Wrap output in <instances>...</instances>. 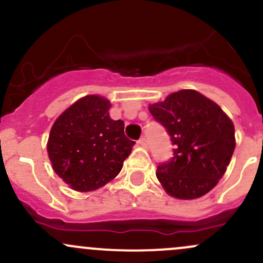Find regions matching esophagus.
<instances>
[{
	"mask_svg": "<svg viewBox=\"0 0 263 263\" xmlns=\"http://www.w3.org/2000/svg\"><path fill=\"white\" fill-rule=\"evenodd\" d=\"M138 144H139L140 146H143V148H148V140H146V138H140V139L138 140Z\"/></svg>",
	"mask_w": 263,
	"mask_h": 263,
	"instance_id": "1",
	"label": "esophagus"
}]
</instances>
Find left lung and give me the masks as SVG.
Returning a JSON list of instances; mask_svg holds the SVG:
<instances>
[{
    "instance_id": "8db88e82",
    "label": "left lung",
    "mask_w": 263,
    "mask_h": 263,
    "mask_svg": "<svg viewBox=\"0 0 263 263\" xmlns=\"http://www.w3.org/2000/svg\"><path fill=\"white\" fill-rule=\"evenodd\" d=\"M149 111L165 128L173 158L160 163L157 178L169 196L196 199L216 187L232 158L236 139L232 120L196 90H180Z\"/></svg>"
}]
</instances>
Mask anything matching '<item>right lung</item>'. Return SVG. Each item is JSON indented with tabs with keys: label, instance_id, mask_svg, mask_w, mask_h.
Returning <instances> with one entry per match:
<instances>
[{
	"label": "right lung",
	"instance_id": "obj_1",
	"mask_svg": "<svg viewBox=\"0 0 263 263\" xmlns=\"http://www.w3.org/2000/svg\"><path fill=\"white\" fill-rule=\"evenodd\" d=\"M110 101L86 95L53 123L47 142L52 169L74 191L90 192L114 179L134 142L124 134V121L109 115Z\"/></svg>",
	"mask_w": 263,
	"mask_h": 263
}]
</instances>
